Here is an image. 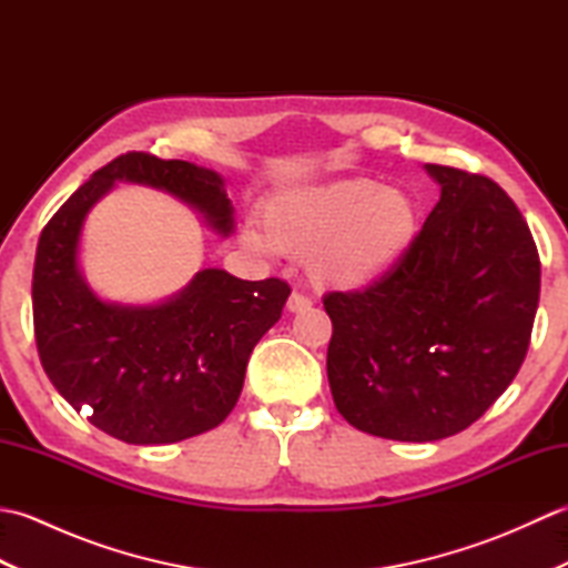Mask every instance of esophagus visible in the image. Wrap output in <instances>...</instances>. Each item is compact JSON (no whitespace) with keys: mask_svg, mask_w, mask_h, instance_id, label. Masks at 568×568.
<instances>
[{"mask_svg":"<svg viewBox=\"0 0 568 568\" xmlns=\"http://www.w3.org/2000/svg\"><path fill=\"white\" fill-rule=\"evenodd\" d=\"M312 307V300L305 297L303 293H293L291 297H287V310L291 312H305Z\"/></svg>","mask_w":568,"mask_h":568,"instance_id":"1","label":"esophagus"}]
</instances>
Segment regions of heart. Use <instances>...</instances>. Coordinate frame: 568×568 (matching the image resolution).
<instances>
[{"mask_svg":"<svg viewBox=\"0 0 568 568\" xmlns=\"http://www.w3.org/2000/svg\"><path fill=\"white\" fill-rule=\"evenodd\" d=\"M417 234L419 212L407 192L348 178L265 202L261 226L241 229V244L256 253L307 256L312 283L354 291L393 271Z\"/></svg>","mask_w":568,"mask_h":568,"instance_id":"obj_1","label":"heart"}]
</instances>
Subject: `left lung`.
Wrapping results in <instances>:
<instances>
[{
    "label": "left lung",
    "instance_id": "8db88e82",
    "mask_svg": "<svg viewBox=\"0 0 568 568\" xmlns=\"http://www.w3.org/2000/svg\"><path fill=\"white\" fill-rule=\"evenodd\" d=\"M442 197L393 271L327 293V376L348 425L437 442L486 413L520 371L539 303V253L490 178L425 165Z\"/></svg>",
    "mask_w": 568,
    "mask_h": 568
}]
</instances>
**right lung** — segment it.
<instances>
[{
  "label": "right lung",
  "instance_id": "right-lung-1",
  "mask_svg": "<svg viewBox=\"0 0 568 568\" xmlns=\"http://www.w3.org/2000/svg\"><path fill=\"white\" fill-rule=\"evenodd\" d=\"M116 180L171 192L216 232L234 229L224 180L187 161L129 151L92 173L43 226L33 265V334L55 390L94 427L126 444H175L222 425L244 388L261 336L281 320L291 285L200 271L153 307L102 303L78 268L82 222Z\"/></svg>",
  "mask_w": 568,
  "mask_h": 568
}]
</instances>
